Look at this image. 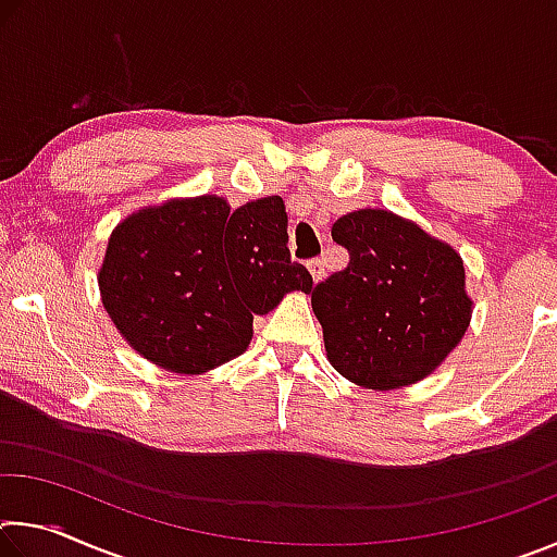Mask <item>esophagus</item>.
<instances>
[{"label":"esophagus","mask_w":557,"mask_h":557,"mask_svg":"<svg viewBox=\"0 0 557 557\" xmlns=\"http://www.w3.org/2000/svg\"><path fill=\"white\" fill-rule=\"evenodd\" d=\"M307 268H309V272H312V280L314 282H319V280H324V275H326V268H324V262L322 260H309L307 262Z\"/></svg>","instance_id":"obj_1"}]
</instances>
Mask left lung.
Instances as JSON below:
<instances>
[{
    "instance_id": "obj_1",
    "label": "left lung",
    "mask_w": 557,
    "mask_h": 557,
    "mask_svg": "<svg viewBox=\"0 0 557 557\" xmlns=\"http://www.w3.org/2000/svg\"><path fill=\"white\" fill-rule=\"evenodd\" d=\"M332 238L348 250V265L312 292L329 361L371 391L422 381L469 326L459 252L381 209L342 215Z\"/></svg>"
}]
</instances>
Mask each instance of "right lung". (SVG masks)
<instances>
[{"label":"right lung","instance_id":"obj_1","mask_svg":"<svg viewBox=\"0 0 557 557\" xmlns=\"http://www.w3.org/2000/svg\"><path fill=\"white\" fill-rule=\"evenodd\" d=\"M102 307L127 344L174 373L233 361L252 338V317L287 292H312L289 260L280 196L231 211L221 196L172 199L127 215L98 272Z\"/></svg>","mask_w":557,"mask_h":557}]
</instances>
